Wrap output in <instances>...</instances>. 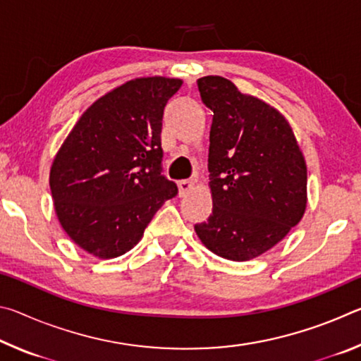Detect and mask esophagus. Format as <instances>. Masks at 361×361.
<instances>
[{"mask_svg":"<svg viewBox=\"0 0 361 361\" xmlns=\"http://www.w3.org/2000/svg\"><path fill=\"white\" fill-rule=\"evenodd\" d=\"M178 188H180V195H186L189 191L194 189V181L192 180H181L178 181Z\"/></svg>","mask_w":361,"mask_h":361,"instance_id":"1","label":"esophagus"}]
</instances>
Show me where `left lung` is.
I'll list each match as a JSON object with an SVG mask.
<instances>
[{"mask_svg":"<svg viewBox=\"0 0 361 361\" xmlns=\"http://www.w3.org/2000/svg\"><path fill=\"white\" fill-rule=\"evenodd\" d=\"M213 111L209 172L213 209L195 224L204 245L221 258L248 261L296 226L307 205V167L288 121L242 94L221 76L197 79Z\"/></svg>","mask_w":361,"mask_h":361,"instance_id":"obj_1","label":"left lung"}]
</instances>
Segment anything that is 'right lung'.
<instances>
[{"label":"right lung","mask_w":361,"mask_h":361,"mask_svg":"<svg viewBox=\"0 0 361 361\" xmlns=\"http://www.w3.org/2000/svg\"><path fill=\"white\" fill-rule=\"evenodd\" d=\"M183 81L137 78L94 102L54 157L49 185L70 239L102 259L137 245L156 212L178 194L164 176L161 130Z\"/></svg>","instance_id":"1"}]
</instances>
